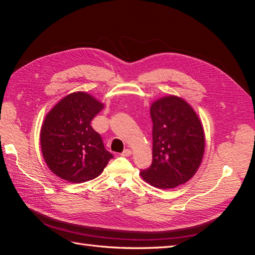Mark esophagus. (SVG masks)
I'll use <instances>...</instances> for the list:
<instances>
[{"instance_id":"obj_1","label":"esophagus","mask_w":255,"mask_h":255,"mask_svg":"<svg viewBox=\"0 0 255 255\" xmlns=\"http://www.w3.org/2000/svg\"><path fill=\"white\" fill-rule=\"evenodd\" d=\"M130 154H132V151H130L129 149H126L121 153V156H129Z\"/></svg>"}]
</instances>
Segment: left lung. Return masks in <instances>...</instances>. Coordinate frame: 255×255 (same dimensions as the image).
<instances>
[{
    "label": "left lung",
    "instance_id": "obj_1",
    "mask_svg": "<svg viewBox=\"0 0 255 255\" xmlns=\"http://www.w3.org/2000/svg\"><path fill=\"white\" fill-rule=\"evenodd\" d=\"M150 114L153 160L140 175L156 188H174L189 181L202 163L205 150L202 122L184 99L172 95L154 101Z\"/></svg>",
    "mask_w": 255,
    "mask_h": 255
}]
</instances>
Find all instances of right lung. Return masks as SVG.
<instances>
[{"instance_id": "right-lung-1", "label": "right lung", "mask_w": 255, "mask_h": 255, "mask_svg": "<svg viewBox=\"0 0 255 255\" xmlns=\"http://www.w3.org/2000/svg\"><path fill=\"white\" fill-rule=\"evenodd\" d=\"M103 109L104 104L95 97L76 91L61 99L45 116L41 152L50 170L60 179L71 183L94 180L113 158L90 126Z\"/></svg>"}]
</instances>
